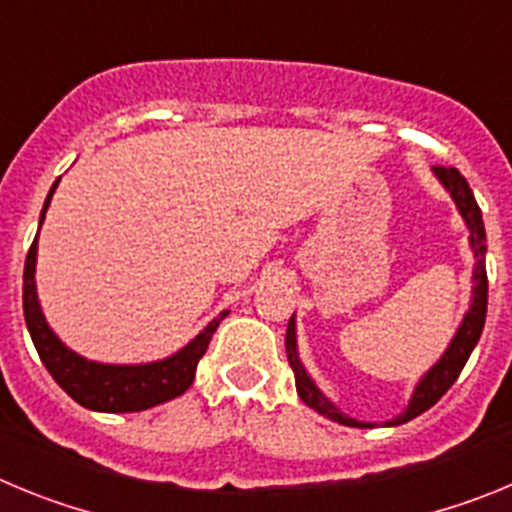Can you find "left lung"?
<instances>
[{
    "label": "left lung",
    "instance_id": "left-lung-1",
    "mask_svg": "<svg viewBox=\"0 0 512 512\" xmlns=\"http://www.w3.org/2000/svg\"><path fill=\"white\" fill-rule=\"evenodd\" d=\"M433 174L438 176V182H441L443 187L449 189L456 207H459L461 217L467 220L469 243H472L474 259H477V264H474V277H472L474 297L467 315H464V320H461L459 330H456V336L451 338L449 348L443 351V356L433 364L431 372L425 374V377L418 382V387H415L408 410H405L402 415H397V418L390 420L387 425H402V423H408V420L418 418L420 413L433 408V405H436L446 392H449V387L459 379L461 369H464V364H467L469 354H472L474 346H477L479 336H482V328H485V318H487V269H485L487 235H485V223H482V210H479L472 189H469L467 179L459 174V169H454V166H449V169H446V166H433ZM284 346H287L289 366H292V372H295L297 395H300V400L305 402L307 408L318 410L320 415L336 420V423L341 425H348V428H372V423H361V420L343 415L341 410H338L336 405H333V402H330L328 397L315 387V382L307 377L305 366L300 364V356H297L295 318H289L287 341H284Z\"/></svg>",
    "mask_w": 512,
    "mask_h": 512
}]
</instances>
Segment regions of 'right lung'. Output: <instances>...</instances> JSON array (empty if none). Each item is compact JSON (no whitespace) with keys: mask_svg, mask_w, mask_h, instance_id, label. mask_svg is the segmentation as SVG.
Masks as SVG:
<instances>
[{"mask_svg":"<svg viewBox=\"0 0 512 512\" xmlns=\"http://www.w3.org/2000/svg\"><path fill=\"white\" fill-rule=\"evenodd\" d=\"M58 182L61 179H56V184H53L48 197H45L43 212H40V225H43L45 210L51 205V197L56 192ZM35 256H38V235H35L33 246H30L25 259L22 310H25L27 330H30V338H33L40 361L51 372V377L56 379L58 387L66 390V395L74 397L81 408L97 410V413H138V410H148L153 405L174 400V397L184 395L189 390V384L194 382L197 364H200L207 346H210L212 333H215L220 320L228 312L212 320L200 336L189 341L182 351H176L169 359L138 366L97 364V361H87L84 356L74 354L71 348L63 346L56 338V333L45 323L38 292H35Z\"/></svg>","mask_w":512,"mask_h":512,"instance_id":"obj_1","label":"right lung"}]
</instances>
